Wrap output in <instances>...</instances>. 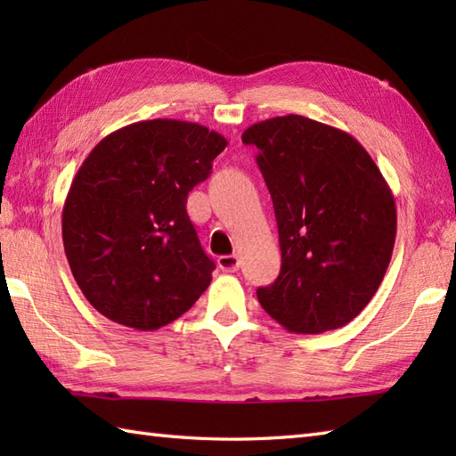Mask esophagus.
<instances>
[{"label":"esophagus","mask_w":456,"mask_h":456,"mask_svg":"<svg viewBox=\"0 0 456 456\" xmlns=\"http://www.w3.org/2000/svg\"><path fill=\"white\" fill-rule=\"evenodd\" d=\"M217 265L223 273H237L240 266V258L237 255H225L217 258Z\"/></svg>","instance_id":"obj_1"}]
</instances>
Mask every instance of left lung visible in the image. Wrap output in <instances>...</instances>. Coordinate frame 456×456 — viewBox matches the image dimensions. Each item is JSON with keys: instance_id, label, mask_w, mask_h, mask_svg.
I'll return each instance as SVG.
<instances>
[{"instance_id": "8db88e82", "label": "left lung", "mask_w": 456, "mask_h": 456, "mask_svg": "<svg viewBox=\"0 0 456 456\" xmlns=\"http://www.w3.org/2000/svg\"><path fill=\"white\" fill-rule=\"evenodd\" d=\"M245 144L274 203L282 266L258 288L265 312L292 333H325L362 312L388 270L395 201L351 134L304 115L250 125Z\"/></svg>"}]
</instances>
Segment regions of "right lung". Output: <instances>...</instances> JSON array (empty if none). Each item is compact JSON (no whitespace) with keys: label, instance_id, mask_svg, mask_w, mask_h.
<instances>
[{"label":"right lung","instance_id":"obj_1","mask_svg":"<svg viewBox=\"0 0 456 456\" xmlns=\"http://www.w3.org/2000/svg\"><path fill=\"white\" fill-rule=\"evenodd\" d=\"M225 147L203 125L151 119L92 149L68 190L62 240L76 284L102 315L154 331L206 292L216 263L203 253L186 201Z\"/></svg>","mask_w":456,"mask_h":456}]
</instances>
